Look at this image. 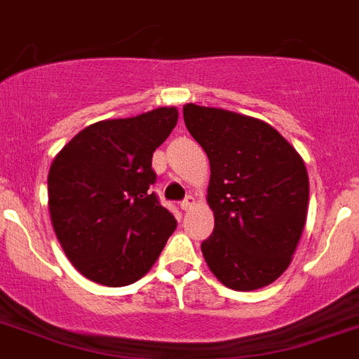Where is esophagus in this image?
I'll return each mask as SVG.
<instances>
[{
  "instance_id": "34e87169",
  "label": "esophagus",
  "mask_w": 359,
  "mask_h": 359,
  "mask_svg": "<svg viewBox=\"0 0 359 359\" xmlns=\"http://www.w3.org/2000/svg\"><path fill=\"white\" fill-rule=\"evenodd\" d=\"M194 198H192V196H187L185 200L182 201V203H180V207H182V210H185V212H189V210L192 209V207H194Z\"/></svg>"
}]
</instances>
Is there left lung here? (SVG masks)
Wrapping results in <instances>:
<instances>
[{"mask_svg": "<svg viewBox=\"0 0 359 359\" xmlns=\"http://www.w3.org/2000/svg\"><path fill=\"white\" fill-rule=\"evenodd\" d=\"M183 119L210 161L214 232L201 243L205 262L229 289L271 285L290 265L307 219L302 156L262 119L194 103Z\"/></svg>", "mask_w": 359, "mask_h": 359, "instance_id": "left-lung-1", "label": "left lung"}]
</instances>
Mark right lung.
<instances>
[{
    "label": "right lung",
    "mask_w": 359,
    "mask_h": 359,
    "mask_svg": "<svg viewBox=\"0 0 359 359\" xmlns=\"http://www.w3.org/2000/svg\"><path fill=\"white\" fill-rule=\"evenodd\" d=\"M177 123L174 107L107 119L76 134L48 170V210L85 278L125 287L147 274L176 229L158 196L152 154Z\"/></svg>",
    "instance_id": "right-lung-1"
}]
</instances>
